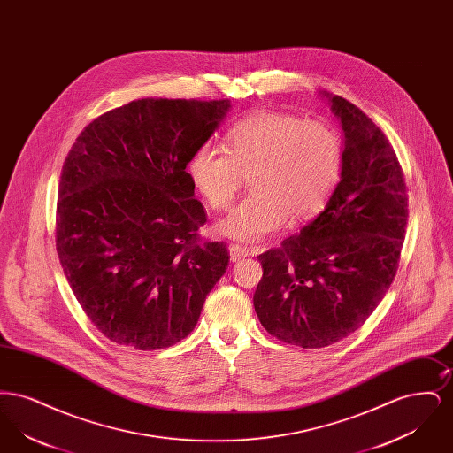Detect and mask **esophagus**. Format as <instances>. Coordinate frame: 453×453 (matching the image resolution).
<instances>
[{"label": "esophagus", "mask_w": 453, "mask_h": 453, "mask_svg": "<svg viewBox=\"0 0 453 453\" xmlns=\"http://www.w3.org/2000/svg\"><path fill=\"white\" fill-rule=\"evenodd\" d=\"M248 255H250L248 250L242 248V246H239V244H231V246H229V257H231V261H239V259L246 258Z\"/></svg>", "instance_id": "esophagus-1"}]
</instances>
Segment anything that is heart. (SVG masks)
Listing matches in <instances>:
<instances>
[{"instance_id": "b5f03b06", "label": "heart", "mask_w": 453, "mask_h": 453, "mask_svg": "<svg viewBox=\"0 0 453 453\" xmlns=\"http://www.w3.org/2000/svg\"><path fill=\"white\" fill-rule=\"evenodd\" d=\"M343 161V141L333 126L268 110L234 124L226 148L200 142L187 170L214 211L227 209L250 176L253 192L217 222L216 231L237 242H257L288 219L297 224L323 212L342 180Z\"/></svg>"}]
</instances>
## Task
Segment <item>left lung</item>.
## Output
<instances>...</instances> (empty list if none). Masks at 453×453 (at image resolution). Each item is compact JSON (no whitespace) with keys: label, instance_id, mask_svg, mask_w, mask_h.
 I'll list each match as a JSON object with an SVG mask.
<instances>
[{"label":"left lung","instance_id":"obj_1","mask_svg":"<svg viewBox=\"0 0 453 453\" xmlns=\"http://www.w3.org/2000/svg\"><path fill=\"white\" fill-rule=\"evenodd\" d=\"M345 132L342 180L323 212L258 259L253 303L283 343L333 345L355 333L395 277L408 224L403 168L372 119L323 93Z\"/></svg>","mask_w":453,"mask_h":453}]
</instances>
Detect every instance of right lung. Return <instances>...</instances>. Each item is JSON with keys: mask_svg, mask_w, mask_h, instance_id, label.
Returning a JSON list of instances; mask_svg holds the SVG:
<instances>
[{"mask_svg": "<svg viewBox=\"0 0 453 453\" xmlns=\"http://www.w3.org/2000/svg\"><path fill=\"white\" fill-rule=\"evenodd\" d=\"M229 100L142 98L110 110L65 157L56 250L76 299L108 340L137 349L176 345L194 331L229 265L187 165Z\"/></svg>", "mask_w": 453, "mask_h": 453, "instance_id": "add662e5", "label": "right lung"}]
</instances>
